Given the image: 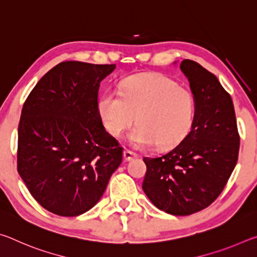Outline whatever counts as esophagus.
<instances>
[{
  "mask_svg": "<svg viewBox=\"0 0 257 257\" xmlns=\"http://www.w3.org/2000/svg\"><path fill=\"white\" fill-rule=\"evenodd\" d=\"M136 158H138V154L137 153H135V152H132V151H129V150H124V152H123V159H124V161H130V160L136 159Z\"/></svg>",
  "mask_w": 257,
  "mask_h": 257,
  "instance_id": "esophagus-1",
  "label": "esophagus"
}]
</instances>
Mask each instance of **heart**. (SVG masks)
<instances>
[{"mask_svg": "<svg viewBox=\"0 0 257 257\" xmlns=\"http://www.w3.org/2000/svg\"><path fill=\"white\" fill-rule=\"evenodd\" d=\"M98 112L105 129L120 137L133 124L129 136L136 149H170L182 141L194 116V96L175 80L146 73L129 77L119 87V94L106 90L98 101Z\"/></svg>", "mask_w": 257, "mask_h": 257, "instance_id": "heart-1", "label": "heart"}]
</instances>
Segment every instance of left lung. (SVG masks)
Returning <instances> with one entry per match:
<instances>
[{
	"instance_id": "obj_1",
	"label": "left lung",
	"mask_w": 257,
	"mask_h": 257,
	"mask_svg": "<svg viewBox=\"0 0 257 257\" xmlns=\"http://www.w3.org/2000/svg\"><path fill=\"white\" fill-rule=\"evenodd\" d=\"M195 99L191 128L175 149L144 158L143 190L169 214L189 215L219 197L238 161L240 137L231 96L217 78L191 60L180 63Z\"/></svg>"
}]
</instances>
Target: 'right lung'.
I'll use <instances>...</instances> for the list:
<instances>
[{
	"label": "right lung",
	"mask_w": 257,
	"mask_h": 257,
	"mask_svg": "<svg viewBox=\"0 0 257 257\" xmlns=\"http://www.w3.org/2000/svg\"><path fill=\"white\" fill-rule=\"evenodd\" d=\"M115 64L64 61L28 95L18 125L17 169L45 210L77 216L90 210L122 162V147L98 112L99 82Z\"/></svg>",
	"instance_id": "add662e5"
}]
</instances>
